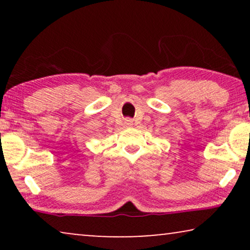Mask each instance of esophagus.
<instances>
[{
    "mask_svg": "<svg viewBox=\"0 0 250 250\" xmlns=\"http://www.w3.org/2000/svg\"><path fill=\"white\" fill-rule=\"evenodd\" d=\"M126 125L131 126L132 125V121H129V119H128V121H126Z\"/></svg>",
    "mask_w": 250,
    "mask_h": 250,
    "instance_id": "1",
    "label": "esophagus"
}]
</instances>
